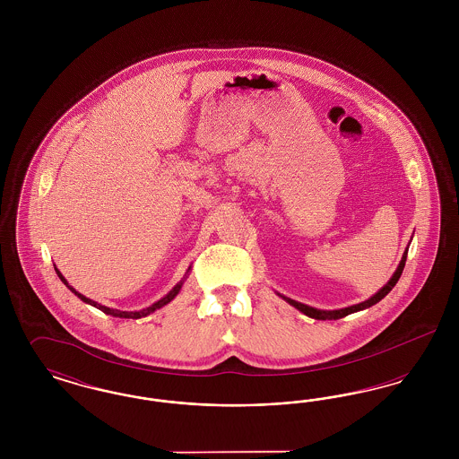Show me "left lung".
I'll list each match as a JSON object with an SVG mask.
<instances>
[{"instance_id": "obj_1", "label": "left lung", "mask_w": 459, "mask_h": 459, "mask_svg": "<svg viewBox=\"0 0 459 459\" xmlns=\"http://www.w3.org/2000/svg\"><path fill=\"white\" fill-rule=\"evenodd\" d=\"M406 256H408V247H406V251H404V255H403V258H401V263H399L397 270L394 272L391 281L384 285L377 294H373L370 299H367V301H363V303H359V305H352L348 306V307H342V309H332V311H327V309H316V307H311V306L298 303V301H294V299H290V298H285V296H281V294H279V296L284 298L289 305L298 307L301 313H305L306 316H309V318H315V320H339V318L348 316L351 313H356V311H361V309H367V307H370V306L377 305L380 299H384V298L393 290L394 285L397 284V281H399V277H401V273H403V270H404V264H406Z\"/></svg>"}]
</instances>
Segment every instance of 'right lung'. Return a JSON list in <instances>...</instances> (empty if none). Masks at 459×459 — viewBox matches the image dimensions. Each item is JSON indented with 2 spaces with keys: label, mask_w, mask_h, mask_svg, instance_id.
I'll use <instances>...</instances> for the list:
<instances>
[{
  "label": "right lung",
  "mask_w": 459,
  "mask_h": 459,
  "mask_svg": "<svg viewBox=\"0 0 459 459\" xmlns=\"http://www.w3.org/2000/svg\"><path fill=\"white\" fill-rule=\"evenodd\" d=\"M56 270V273H58V277H60V281L64 282V284L77 296V298H81V301H84V303H88V305L94 306V307H98V309H101L103 313H107V315H111V316H117V318H143V316H148L150 313H153L156 309H160L161 306L169 305L172 299H174L175 296L178 294V290H180V287L184 284V281H186V277H184V281H180L178 284L175 285L174 289L165 296V298H161L160 301H156L152 306H148V307H144V309H141V311H120V309H113V307H108V306L100 305V303H96V301H92V299H89L86 296H82L81 292H77L72 285H68V282L65 281V277L60 273V270L58 268H55ZM189 270H191V266L187 268V273H189Z\"/></svg>",
  "instance_id": "1"
}]
</instances>
